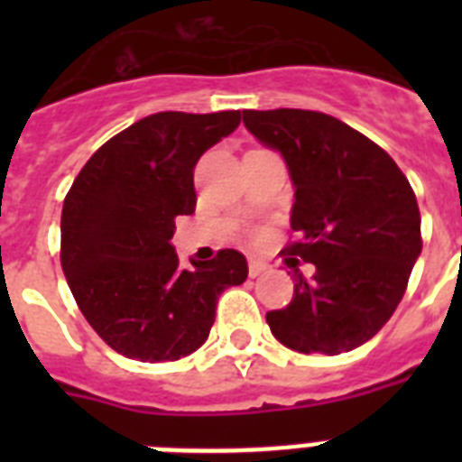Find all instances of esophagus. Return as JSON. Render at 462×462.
Here are the masks:
<instances>
[{"instance_id": "obj_1", "label": "esophagus", "mask_w": 462, "mask_h": 462, "mask_svg": "<svg viewBox=\"0 0 462 462\" xmlns=\"http://www.w3.org/2000/svg\"><path fill=\"white\" fill-rule=\"evenodd\" d=\"M266 271H268L266 261L249 259V275H252V278H256V275H261V273H266Z\"/></svg>"}]
</instances>
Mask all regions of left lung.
Here are the masks:
<instances>
[{
	"label": "left lung",
	"mask_w": 462,
	"mask_h": 462,
	"mask_svg": "<svg viewBox=\"0 0 462 462\" xmlns=\"http://www.w3.org/2000/svg\"><path fill=\"white\" fill-rule=\"evenodd\" d=\"M245 126L288 165L295 187V297L268 311L295 352L340 355L372 340L401 304L422 254L415 191L393 158L340 119L311 110H245Z\"/></svg>",
	"instance_id": "8db88e82"
}]
</instances>
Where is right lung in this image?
Returning <instances> with one entry per match:
<instances>
[{"instance_id":"right-lung-1","label":"right lung","mask_w":462,"mask_h":462,"mask_svg":"<svg viewBox=\"0 0 462 462\" xmlns=\"http://www.w3.org/2000/svg\"><path fill=\"white\" fill-rule=\"evenodd\" d=\"M239 110L141 119L83 165L61 208V271L76 304L112 350L174 362L199 350L217 297L249 275L235 249L181 266L174 217L196 208L194 167L239 126Z\"/></svg>"}]
</instances>
